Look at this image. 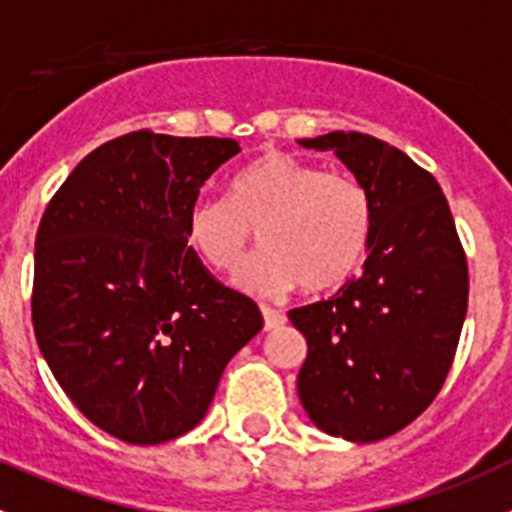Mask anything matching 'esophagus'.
Wrapping results in <instances>:
<instances>
[{"label": "esophagus", "instance_id": "obj_1", "mask_svg": "<svg viewBox=\"0 0 512 512\" xmlns=\"http://www.w3.org/2000/svg\"><path fill=\"white\" fill-rule=\"evenodd\" d=\"M262 316H265V331H273V329H280V326L285 324V313L275 311V308L270 306H262Z\"/></svg>", "mask_w": 512, "mask_h": 512}]
</instances>
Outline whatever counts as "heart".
I'll use <instances>...</instances> for the list:
<instances>
[{
	"label": "heart",
	"instance_id": "1",
	"mask_svg": "<svg viewBox=\"0 0 512 512\" xmlns=\"http://www.w3.org/2000/svg\"><path fill=\"white\" fill-rule=\"evenodd\" d=\"M372 224V196L357 178L265 150L232 178L229 199L191 206L186 239L211 270L237 273L260 232L265 250L237 275L239 288L255 296L296 285L324 293L357 273Z\"/></svg>",
	"mask_w": 512,
	"mask_h": 512
}]
</instances>
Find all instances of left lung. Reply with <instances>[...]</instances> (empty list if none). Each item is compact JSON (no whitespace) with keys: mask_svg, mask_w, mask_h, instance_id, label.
<instances>
[{"mask_svg":"<svg viewBox=\"0 0 512 512\" xmlns=\"http://www.w3.org/2000/svg\"><path fill=\"white\" fill-rule=\"evenodd\" d=\"M298 142L334 150L375 209L365 273L288 311L308 342L298 395L326 434L380 441L416 421L449 375L467 316V255L436 178L398 147L362 132Z\"/></svg>","mask_w":512,"mask_h":512,"instance_id":"obj_1","label":"left lung"}]
</instances>
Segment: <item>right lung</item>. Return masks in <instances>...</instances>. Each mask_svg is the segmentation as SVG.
<instances>
[{
  "instance_id": "1",
  "label": "right lung",
  "mask_w": 512,
  "mask_h": 512,
  "mask_svg": "<svg viewBox=\"0 0 512 512\" xmlns=\"http://www.w3.org/2000/svg\"><path fill=\"white\" fill-rule=\"evenodd\" d=\"M237 153L229 137L130 132L86 155L40 219L35 339L63 393L114 439L191 431L262 329L257 303L219 283L186 239L201 186Z\"/></svg>"
}]
</instances>
